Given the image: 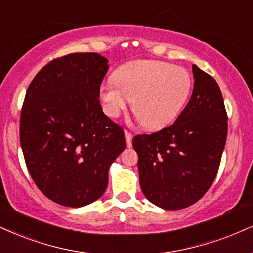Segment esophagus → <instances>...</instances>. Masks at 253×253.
<instances>
[{"mask_svg": "<svg viewBox=\"0 0 253 253\" xmlns=\"http://www.w3.org/2000/svg\"><path fill=\"white\" fill-rule=\"evenodd\" d=\"M124 135H126V146H127V148H131V146H132V135H131V132L126 130V131H124Z\"/></svg>", "mask_w": 253, "mask_h": 253, "instance_id": "obj_1", "label": "esophagus"}]
</instances>
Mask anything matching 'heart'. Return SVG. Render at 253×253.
I'll use <instances>...</instances> for the list:
<instances>
[{
  "instance_id": "obj_1",
  "label": "heart",
  "mask_w": 253,
  "mask_h": 253,
  "mask_svg": "<svg viewBox=\"0 0 253 253\" xmlns=\"http://www.w3.org/2000/svg\"><path fill=\"white\" fill-rule=\"evenodd\" d=\"M112 79L99 90L105 112L116 117L132 99L133 114L150 130L161 129L178 116L192 90L188 70L160 61L129 62Z\"/></svg>"
}]
</instances>
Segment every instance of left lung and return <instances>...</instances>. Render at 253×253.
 I'll use <instances>...</instances> for the list:
<instances>
[{"label":"left lung","instance_id":"obj_1","mask_svg":"<svg viewBox=\"0 0 253 253\" xmlns=\"http://www.w3.org/2000/svg\"><path fill=\"white\" fill-rule=\"evenodd\" d=\"M192 73L191 98L172 126L132 139L142 191L165 210L188 208L207 193L226 142L227 115L219 86L197 65Z\"/></svg>","mask_w":253,"mask_h":253}]
</instances>
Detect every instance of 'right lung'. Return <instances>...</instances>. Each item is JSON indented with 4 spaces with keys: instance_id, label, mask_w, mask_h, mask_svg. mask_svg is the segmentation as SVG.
Here are the masks:
<instances>
[{
    "instance_id": "1",
    "label": "right lung",
    "mask_w": 253,
    "mask_h": 253,
    "mask_svg": "<svg viewBox=\"0 0 253 253\" xmlns=\"http://www.w3.org/2000/svg\"><path fill=\"white\" fill-rule=\"evenodd\" d=\"M108 69L96 52L69 54L44 65L27 90L20 141L28 171L43 195L63 207L97 201L126 149L123 129L99 103Z\"/></svg>"
}]
</instances>
